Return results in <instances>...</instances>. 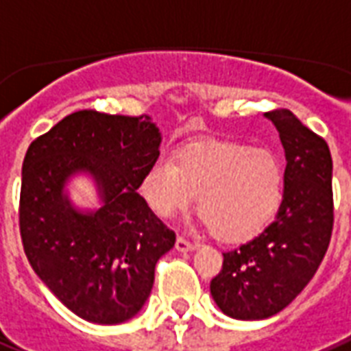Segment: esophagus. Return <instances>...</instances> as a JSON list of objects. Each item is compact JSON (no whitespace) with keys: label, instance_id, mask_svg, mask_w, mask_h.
Listing matches in <instances>:
<instances>
[{"label":"esophagus","instance_id":"obj_1","mask_svg":"<svg viewBox=\"0 0 351 351\" xmlns=\"http://www.w3.org/2000/svg\"><path fill=\"white\" fill-rule=\"evenodd\" d=\"M195 247H197V243H195V241L186 240V238H183V236H179L178 240H176V249H178L179 252L194 251Z\"/></svg>","mask_w":351,"mask_h":351}]
</instances>
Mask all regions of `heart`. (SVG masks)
Segmentation results:
<instances>
[{
    "label": "heart",
    "mask_w": 351,
    "mask_h": 351,
    "mask_svg": "<svg viewBox=\"0 0 351 351\" xmlns=\"http://www.w3.org/2000/svg\"><path fill=\"white\" fill-rule=\"evenodd\" d=\"M157 216L176 218L197 201L199 218L216 238L247 241L267 229L286 197V162L278 152L240 141L206 138L161 154L141 184Z\"/></svg>",
    "instance_id": "b5f03b06"
}]
</instances>
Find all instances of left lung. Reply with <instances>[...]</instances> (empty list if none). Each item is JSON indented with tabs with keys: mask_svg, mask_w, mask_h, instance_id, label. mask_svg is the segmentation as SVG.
Instances as JSON below:
<instances>
[{
	"mask_svg": "<svg viewBox=\"0 0 351 351\" xmlns=\"http://www.w3.org/2000/svg\"><path fill=\"white\" fill-rule=\"evenodd\" d=\"M286 150V197L267 229L223 252L210 293L225 315L262 320L280 313L308 286L333 230L331 154L324 138L289 110L265 113Z\"/></svg>",
	"mask_w": 351,
	"mask_h": 351,
	"instance_id": "obj_1",
	"label": "left lung"
}]
</instances>
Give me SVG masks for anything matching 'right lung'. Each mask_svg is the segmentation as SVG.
<instances>
[{
  "label": "right lung",
  "instance_id": "1",
  "mask_svg": "<svg viewBox=\"0 0 351 351\" xmlns=\"http://www.w3.org/2000/svg\"><path fill=\"white\" fill-rule=\"evenodd\" d=\"M150 117L75 111L36 137L23 159L20 234L34 273L84 320L121 324L138 313L154 286L157 260L176 234L137 194L159 157ZM91 173L103 206L75 211L66 179Z\"/></svg>",
  "mask_w": 351,
  "mask_h": 351
}]
</instances>
